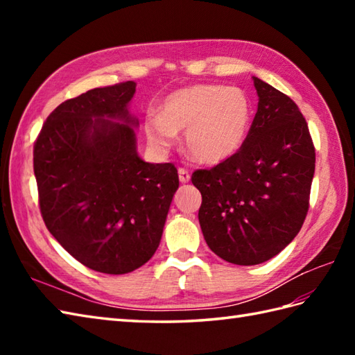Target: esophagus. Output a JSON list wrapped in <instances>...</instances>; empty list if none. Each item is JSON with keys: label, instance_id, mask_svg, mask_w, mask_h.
Wrapping results in <instances>:
<instances>
[{"label": "esophagus", "instance_id": "obj_1", "mask_svg": "<svg viewBox=\"0 0 355 355\" xmlns=\"http://www.w3.org/2000/svg\"><path fill=\"white\" fill-rule=\"evenodd\" d=\"M178 177H180V182H182V183H189L191 173L187 169L182 168V169H178Z\"/></svg>", "mask_w": 355, "mask_h": 355}]
</instances>
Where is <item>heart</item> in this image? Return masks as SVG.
<instances>
[{
	"label": "heart",
	"instance_id": "b5f03b06",
	"mask_svg": "<svg viewBox=\"0 0 355 355\" xmlns=\"http://www.w3.org/2000/svg\"><path fill=\"white\" fill-rule=\"evenodd\" d=\"M253 122V105L244 89L225 85H193L166 97L160 116L148 114L149 145L166 153L186 131V148L197 160L216 164L243 148Z\"/></svg>",
	"mask_w": 355,
	"mask_h": 355
}]
</instances>
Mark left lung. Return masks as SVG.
Listing matches in <instances>:
<instances>
[{
	"mask_svg": "<svg viewBox=\"0 0 355 355\" xmlns=\"http://www.w3.org/2000/svg\"><path fill=\"white\" fill-rule=\"evenodd\" d=\"M258 111L238 153L192 173L198 220L210 250L236 266L273 258L297 235L310 207L315 150L288 96L253 78Z\"/></svg>",
	"mask_w": 355,
	"mask_h": 355,
	"instance_id": "left-lung-1",
	"label": "left lung"
}]
</instances>
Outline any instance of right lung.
Returning <instances> with one entry per match:
<instances>
[{
    "label": "right lung",
    "instance_id": "1",
    "mask_svg": "<svg viewBox=\"0 0 355 355\" xmlns=\"http://www.w3.org/2000/svg\"><path fill=\"white\" fill-rule=\"evenodd\" d=\"M134 93L128 80L62 102L33 146L49 232L74 259L107 275L130 273L153 258L178 189L175 166L137 154L139 120L128 111Z\"/></svg>",
    "mask_w": 355,
    "mask_h": 355
}]
</instances>
